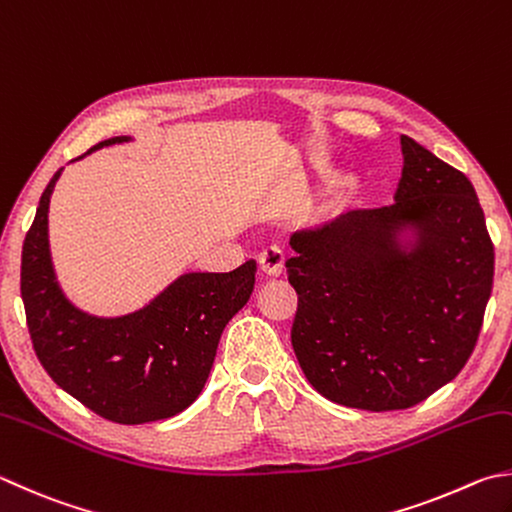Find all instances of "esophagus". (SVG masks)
I'll list each match as a JSON object with an SVG mask.
<instances>
[{"label":"esophagus","instance_id":"1","mask_svg":"<svg viewBox=\"0 0 512 512\" xmlns=\"http://www.w3.org/2000/svg\"><path fill=\"white\" fill-rule=\"evenodd\" d=\"M258 269H260V274L269 278V281H276V278L283 276V269H285L283 254L274 247L265 249V252L258 258Z\"/></svg>","mask_w":512,"mask_h":512}]
</instances>
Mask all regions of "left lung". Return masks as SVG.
<instances>
[{"instance_id": "8db88e82", "label": "left lung", "mask_w": 512, "mask_h": 512, "mask_svg": "<svg viewBox=\"0 0 512 512\" xmlns=\"http://www.w3.org/2000/svg\"><path fill=\"white\" fill-rule=\"evenodd\" d=\"M394 205L356 209L289 238L292 345L312 388L339 406L406 410L475 350L495 249L475 187L401 136Z\"/></svg>"}]
</instances>
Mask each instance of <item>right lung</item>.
<instances>
[{"label": "right lung", "instance_id": "right-lung-1", "mask_svg": "<svg viewBox=\"0 0 512 512\" xmlns=\"http://www.w3.org/2000/svg\"><path fill=\"white\" fill-rule=\"evenodd\" d=\"M122 142L131 138L104 140L84 156ZM62 171L46 185L22 249V301L37 359L104 419L138 426L176 417L205 388L220 334L252 296L256 260L225 274H182L136 312H84L57 283L48 245V205Z\"/></svg>", "mask_w": 512, "mask_h": 512}]
</instances>
